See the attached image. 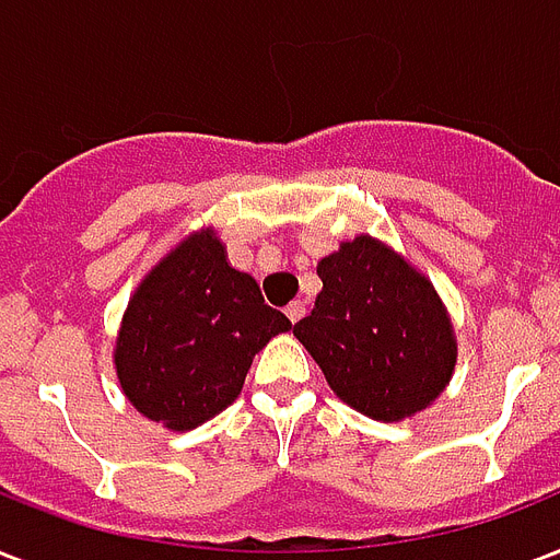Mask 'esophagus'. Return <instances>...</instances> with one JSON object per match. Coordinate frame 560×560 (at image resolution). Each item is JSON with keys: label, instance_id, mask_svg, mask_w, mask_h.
<instances>
[{"label": "esophagus", "instance_id": "obj_1", "mask_svg": "<svg viewBox=\"0 0 560 560\" xmlns=\"http://www.w3.org/2000/svg\"><path fill=\"white\" fill-rule=\"evenodd\" d=\"M303 312H306V306H303V303H289V306H285V318L292 320V324H298V320L303 318Z\"/></svg>", "mask_w": 560, "mask_h": 560}]
</instances>
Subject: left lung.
I'll return each mask as SVG.
<instances>
[{
    "mask_svg": "<svg viewBox=\"0 0 560 560\" xmlns=\"http://www.w3.org/2000/svg\"><path fill=\"white\" fill-rule=\"evenodd\" d=\"M318 277L324 289L294 336L336 397L385 423L427 409L456 368L435 285L368 233L320 259Z\"/></svg>",
    "mask_w": 560,
    "mask_h": 560,
    "instance_id": "8db88e82",
    "label": "left lung"
}]
</instances>
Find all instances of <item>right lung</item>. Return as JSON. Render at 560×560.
I'll return each instance as SVG.
<instances>
[{
	"mask_svg": "<svg viewBox=\"0 0 560 560\" xmlns=\"http://www.w3.org/2000/svg\"><path fill=\"white\" fill-rule=\"evenodd\" d=\"M285 329L292 320L203 228L137 285L116 339V376L140 415L184 432L240 397L254 357Z\"/></svg>",
	"mask_w": 560,
	"mask_h": 560,
	"instance_id": "obj_1",
	"label": "right lung"
}]
</instances>
